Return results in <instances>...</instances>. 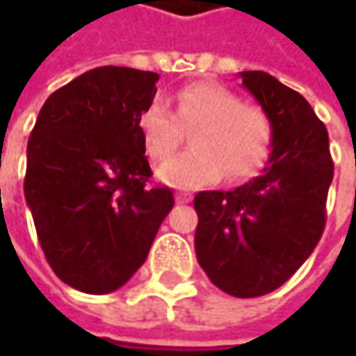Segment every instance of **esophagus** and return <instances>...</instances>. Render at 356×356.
Returning a JSON list of instances; mask_svg holds the SVG:
<instances>
[{"label":"esophagus","instance_id":"34e87169","mask_svg":"<svg viewBox=\"0 0 356 356\" xmlns=\"http://www.w3.org/2000/svg\"><path fill=\"white\" fill-rule=\"evenodd\" d=\"M175 200H177V204H187V202L191 200V193H183V191H181V193L175 195Z\"/></svg>","mask_w":356,"mask_h":356}]
</instances>
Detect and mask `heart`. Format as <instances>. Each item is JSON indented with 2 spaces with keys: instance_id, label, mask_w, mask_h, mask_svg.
<instances>
[{
  "instance_id": "heart-1",
  "label": "heart",
  "mask_w": 356,
  "mask_h": 356,
  "mask_svg": "<svg viewBox=\"0 0 356 356\" xmlns=\"http://www.w3.org/2000/svg\"><path fill=\"white\" fill-rule=\"evenodd\" d=\"M140 134L152 159H167L191 129V148L161 165L159 177L175 187H200L225 171L227 179L253 175L266 161L274 127L268 113L243 103L218 84H189L175 99V113L163 101L142 111Z\"/></svg>"
}]
</instances>
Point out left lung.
I'll return each mask as SVG.
<instances>
[{"instance_id":"8db88e82","label":"left lung","mask_w":356,"mask_h":356,"mask_svg":"<svg viewBox=\"0 0 356 356\" xmlns=\"http://www.w3.org/2000/svg\"><path fill=\"white\" fill-rule=\"evenodd\" d=\"M241 78L272 119L268 165L237 189L200 191L193 206L200 266L220 291L249 299L282 286L316 249L334 163L325 125L297 90L266 72Z\"/></svg>"}]
</instances>
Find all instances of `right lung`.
<instances>
[{
    "instance_id": "add662e5",
    "label": "right lung",
    "mask_w": 356,
    "mask_h": 356,
    "mask_svg": "<svg viewBox=\"0 0 356 356\" xmlns=\"http://www.w3.org/2000/svg\"><path fill=\"white\" fill-rule=\"evenodd\" d=\"M159 74L95 67L55 90L26 148L24 195L38 243L72 289L105 295L146 261L173 191L150 185L138 119Z\"/></svg>"
}]
</instances>
